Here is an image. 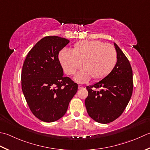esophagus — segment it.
Instances as JSON below:
<instances>
[{"mask_svg":"<svg viewBox=\"0 0 150 150\" xmlns=\"http://www.w3.org/2000/svg\"><path fill=\"white\" fill-rule=\"evenodd\" d=\"M83 88H84V86H82V85H79V86H78V88L79 89H83Z\"/></svg>","mask_w":150,"mask_h":150,"instance_id":"1","label":"esophagus"}]
</instances>
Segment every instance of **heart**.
I'll use <instances>...</instances> for the list:
<instances>
[{
  "instance_id": "b5f03b06",
  "label": "heart",
  "mask_w": 150,
  "mask_h": 150,
  "mask_svg": "<svg viewBox=\"0 0 150 150\" xmlns=\"http://www.w3.org/2000/svg\"><path fill=\"white\" fill-rule=\"evenodd\" d=\"M61 66L67 75H73L83 66L75 77L78 83L99 81L112 71L118 61L113 46L98 40H83L76 43L72 50L64 49L58 54Z\"/></svg>"
}]
</instances>
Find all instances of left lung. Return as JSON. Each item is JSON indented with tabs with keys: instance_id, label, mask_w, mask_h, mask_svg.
<instances>
[{
	"instance_id": "obj_1",
	"label": "left lung",
	"mask_w": 150,
	"mask_h": 150,
	"mask_svg": "<svg viewBox=\"0 0 150 150\" xmlns=\"http://www.w3.org/2000/svg\"><path fill=\"white\" fill-rule=\"evenodd\" d=\"M114 45L118 54L114 69L101 81L86 87L87 112L101 124H108L121 116L133 93V70L129 61L119 47L115 43ZM98 88L101 90L96 91Z\"/></svg>"
}]
</instances>
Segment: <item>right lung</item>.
Here are the masks:
<instances>
[{
  "label": "right lung",
  "mask_w": 150,
  "mask_h": 150,
  "mask_svg": "<svg viewBox=\"0 0 150 150\" xmlns=\"http://www.w3.org/2000/svg\"><path fill=\"white\" fill-rule=\"evenodd\" d=\"M69 42L58 36L44 37L30 49L23 64V94L32 114L43 122L61 118L77 92L78 84L64 77L58 59L59 52Z\"/></svg>",
  "instance_id": "obj_1"
}]
</instances>
